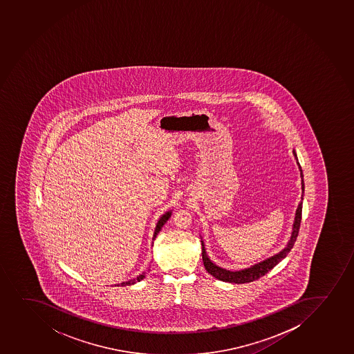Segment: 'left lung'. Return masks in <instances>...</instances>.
Instances as JSON below:
<instances>
[{
    "instance_id": "left-lung-1",
    "label": "left lung",
    "mask_w": 354,
    "mask_h": 354,
    "mask_svg": "<svg viewBox=\"0 0 354 354\" xmlns=\"http://www.w3.org/2000/svg\"><path fill=\"white\" fill-rule=\"evenodd\" d=\"M295 159H296L297 165L301 171V200L304 196V180H303V171H301V165L298 162V158H297V153L295 149L292 151ZM301 208H303V202H299V205L297 207L296 216L293 221L292 232H291V237H290L289 242L286 244L284 249H281L279 252L271 256L269 259L261 261V262L256 263L254 266H249V268H244L242 270H227L225 268L216 266L215 263L207 255L205 251V243L201 241L202 243V259H203V264H205V270L208 271V274H212L214 277L217 278L218 281H228V283H236V284H243V283H249V281H254L259 278L263 277L264 274H268L271 269H274V266H277L278 263L281 262V259H286L288 254H289L291 249L293 248V244L296 242L298 232H299V227H301Z\"/></svg>"
}]
</instances>
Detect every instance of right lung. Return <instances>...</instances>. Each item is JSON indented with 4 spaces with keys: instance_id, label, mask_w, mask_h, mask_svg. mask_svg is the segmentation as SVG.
Instances as JSON below:
<instances>
[{
    "instance_id": "1",
    "label": "right lung",
    "mask_w": 354,
    "mask_h": 354,
    "mask_svg": "<svg viewBox=\"0 0 354 354\" xmlns=\"http://www.w3.org/2000/svg\"><path fill=\"white\" fill-rule=\"evenodd\" d=\"M171 210H169V212H166V213H165L164 215H162V216L160 217L159 221H158V223H156L154 234H153V241L156 240V235L159 234L160 230H161V228H162V225H164L165 223L167 222L168 218L171 217ZM145 276H146V271H145V272H142V274H139V276H137V278H134V279H129V281H122V283H120V284H117V286H132V284H136L137 281H140L141 279H144Z\"/></svg>"
}]
</instances>
